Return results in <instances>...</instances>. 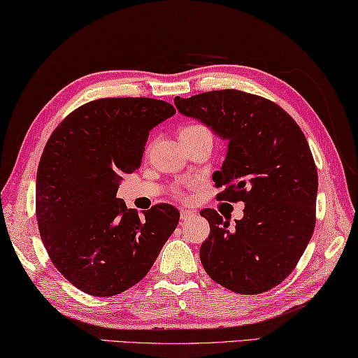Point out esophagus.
<instances>
[{
  "label": "esophagus",
  "instance_id": "34e87169",
  "mask_svg": "<svg viewBox=\"0 0 358 358\" xmlns=\"http://www.w3.org/2000/svg\"><path fill=\"white\" fill-rule=\"evenodd\" d=\"M191 217H194V213H192L191 210H181V212H180V220L181 221H188Z\"/></svg>",
  "mask_w": 358,
  "mask_h": 358
}]
</instances>
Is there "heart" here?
Wrapping results in <instances>:
<instances>
[{"mask_svg": "<svg viewBox=\"0 0 358 358\" xmlns=\"http://www.w3.org/2000/svg\"><path fill=\"white\" fill-rule=\"evenodd\" d=\"M203 129H206V127H202V126H194V124H192V126L185 127L183 130H181L180 134H185V132H192V130H203ZM175 196L180 197V199H185V192H183V191H175Z\"/></svg>", "mask_w": 358, "mask_h": 358, "instance_id": "obj_1", "label": "heart"}]
</instances>
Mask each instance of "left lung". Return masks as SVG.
Wrapping results in <instances>:
<instances>
[{"mask_svg":"<svg viewBox=\"0 0 358 358\" xmlns=\"http://www.w3.org/2000/svg\"><path fill=\"white\" fill-rule=\"evenodd\" d=\"M175 105L229 141L213 173L217 199L245 202L234 228L217 210L201 212L210 224L203 269L234 293L269 292L296 268L315 228L319 180L303 130L274 101L236 89L175 97Z\"/></svg>","mask_w":358,"mask_h":358,"instance_id":"left-lung-1","label":"left lung"}]
</instances>
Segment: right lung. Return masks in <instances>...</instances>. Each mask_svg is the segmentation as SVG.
<instances>
[{"mask_svg":"<svg viewBox=\"0 0 358 358\" xmlns=\"http://www.w3.org/2000/svg\"><path fill=\"white\" fill-rule=\"evenodd\" d=\"M175 115L164 100L97 99L71 111L44 146L36 220L49 258L92 296H115L148 274L178 210L156 203L138 217L117 199L122 173L141 166L150 130Z\"/></svg>","mask_w":358,"mask_h":358,"instance_id":"1","label":"right lung"}]
</instances>
